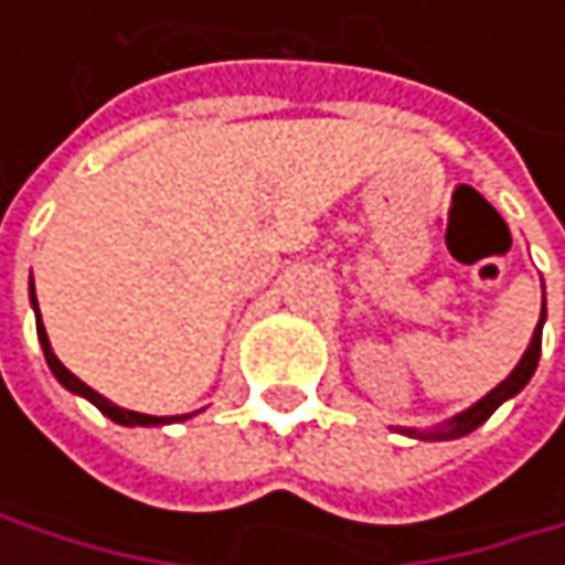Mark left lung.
Instances as JSON below:
<instances>
[{
	"mask_svg": "<svg viewBox=\"0 0 565 565\" xmlns=\"http://www.w3.org/2000/svg\"><path fill=\"white\" fill-rule=\"evenodd\" d=\"M543 317H546V297H543V313H540V323H536V333H533V340H530V350L523 353V360H520V366L510 373L508 380L498 386V390H491V393L484 395L478 405H471L468 412H461L455 422H448V428H438V431H408V435H415V438H461V435H468V431H475L478 425H484L491 415H494V408L501 405V402H508L510 395H516L526 383H530V376H533V370H536V363H540V343H543Z\"/></svg>",
	"mask_w": 565,
	"mask_h": 565,
	"instance_id": "left-lung-1",
	"label": "left lung"
}]
</instances>
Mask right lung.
<instances>
[{"label":"right lung","instance_id":"right-lung-1","mask_svg":"<svg viewBox=\"0 0 565 565\" xmlns=\"http://www.w3.org/2000/svg\"><path fill=\"white\" fill-rule=\"evenodd\" d=\"M32 303H35V310H39V300H35V284H32ZM39 340H42V350H45V360H49V366H52V373L57 376V383L61 386H67L71 393L84 395V398H90L107 418H114V422H120V425H160V422H167V418H157V415H140V412H130V408H120V405H114V402H107L100 393H94L87 383H81L74 373H67L64 366H61V360H57L55 353H52V343H49V333H45V327H42V313H39ZM179 418H185V415H179ZM175 422V418H170Z\"/></svg>","mask_w":565,"mask_h":565}]
</instances>
